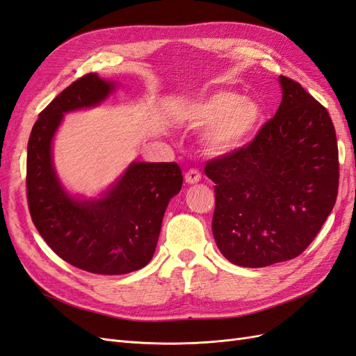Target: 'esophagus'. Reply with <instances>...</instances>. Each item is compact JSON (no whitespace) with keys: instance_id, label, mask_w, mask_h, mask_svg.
I'll return each instance as SVG.
<instances>
[{"instance_id":"34e87169","label":"esophagus","mask_w":356,"mask_h":356,"mask_svg":"<svg viewBox=\"0 0 356 356\" xmlns=\"http://www.w3.org/2000/svg\"><path fill=\"white\" fill-rule=\"evenodd\" d=\"M200 178H202V175H200V172L197 169H190L187 174H186V177H184L187 184H197V182L200 181Z\"/></svg>"}]
</instances>
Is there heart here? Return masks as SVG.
I'll use <instances>...</instances> for the list:
<instances>
[{"mask_svg":"<svg viewBox=\"0 0 356 356\" xmlns=\"http://www.w3.org/2000/svg\"><path fill=\"white\" fill-rule=\"evenodd\" d=\"M193 129H207L204 145L216 156L241 149L253 138L264 118L262 104L232 91H217L197 102L182 115Z\"/></svg>","mask_w":356,"mask_h":356,"instance_id":"obj_1","label":"heart"}]
</instances>
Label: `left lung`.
I'll return each mask as SVG.
<instances>
[{
	"label": "left lung",
	"mask_w": 356,
	"mask_h": 356,
	"mask_svg": "<svg viewBox=\"0 0 356 356\" xmlns=\"http://www.w3.org/2000/svg\"><path fill=\"white\" fill-rule=\"evenodd\" d=\"M282 103L253 142L211 160L213 235L238 266L262 268L300 256L318 235L339 190L337 138L328 111L280 76Z\"/></svg>",
	"instance_id": "8db88e82"
}]
</instances>
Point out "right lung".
<instances>
[{"label": "right lung", "instance_id": "obj_1", "mask_svg": "<svg viewBox=\"0 0 356 356\" xmlns=\"http://www.w3.org/2000/svg\"><path fill=\"white\" fill-rule=\"evenodd\" d=\"M117 86L97 73L74 81L38 115L26 151L28 207L38 234L65 262L103 275L148 265L169 200L182 186L177 163L148 161H131L97 197L72 195L63 186L52 142L64 113L99 106Z\"/></svg>", "mask_w": 356, "mask_h": 356}]
</instances>
